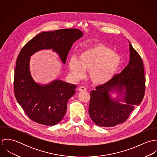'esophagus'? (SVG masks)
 <instances>
[{
  "label": "esophagus",
  "instance_id": "esophagus-1",
  "mask_svg": "<svg viewBox=\"0 0 157 157\" xmlns=\"http://www.w3.org/2000/svg\"><path fill=\"white\" fill-rule=\"evenodd\" d=\"M78 90L79 91H85V90H86V88L85 86H80L78 88Z\"/></svg>",
  "mask_w": 157,
  "mask_h": 157
}]
</instances>
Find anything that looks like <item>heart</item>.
<instances>
[{
    "instance_id": "1",
    "label": "heart",
    "mask_w": 157,
    "mask_h": 157,
    "mask_svg": "<svg viewBox=\"0 0 157 157\" xmlns=\"http://www.w3.org/2000/svg\"><path fill=\"white\" fill-rule=\"evenodd\" d=\"M121 63V56L109 47L96 44L82 51L78 59H69L68 67L72 76L75 79L82 78L85 70H89V77L95 84L102 85L109 81Z\"/></svg>"
}]
</instances>
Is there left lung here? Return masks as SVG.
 <instances>
[{"instance_id":"1","label":"left lung","mask_w":157,"mask_h":157,"mask_svg":"<svg viewBox=\"0 0 157 157\" xmlns=\"http://www.w3.org/2000/svg\"><path fill=\"white\" fill-rule=\"evenodd\" d=\"M129 44L128 65L121 72L90 92L89 113L93 122L99 126L112 127L126 121L144 96L146 78L143 60ZM113 91L118 92L119 96L125 95L121 99H112L109 92ZM120 101L125 103L120 104Z\"/></svg>"}]
</instances>
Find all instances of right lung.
Wrapping results in <instances>:
<instances>
[{
  "mask_svg": "<svg viewBox=\"0 0 157 157\" xmlns=\"http://www.w3.org/2000/svg\"><path fill=\"white\" fill-rule=\"evenodd\" d=\"M82 36V32L75 28L42 32L22 48L14 70V95L33 121L47 126L59 123L65 115L68 100L75 94L77 86L60 80L43 86L36 83L29 71L30 56L40 50L52 49L65 64L73 43Z\"/></svg>",
  "mask_w": 157,
  "mask_h": 157,
  "instance_id": "right-lung-1",
  "label": "right lung"
}]
</instances>
